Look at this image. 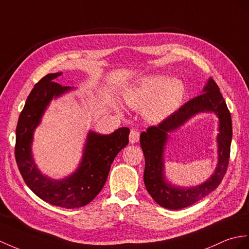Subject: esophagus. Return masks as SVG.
I'll use <instances>...</instances> for the list:
<instances>
[{"mask_svg":"<svg viewBox=\"0 0 249 249\" xmlns=\"http://www.w3.org/2000/svg\"><path fill=\"white\" fill-rule=\"evenodd\" d=\"M129 139H130V142L131 143H135L139 141V132L137 130H132L130 132V135H129Z\"/></svg>","mask_w":249,"mask_h":249,"instance_id":"esophagus-1","label":"esophagus"}]
</instances>
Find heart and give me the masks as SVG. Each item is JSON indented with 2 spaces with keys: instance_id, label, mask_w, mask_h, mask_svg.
Masks as SVG:
<instances>
[{
  "instance_id": "b5f03b06",
  "label": "heart",
  "mask_w": 249,
  "mask_h": 249,
  "mask_svg": "<svg viewBox=\"0 0 249 249\" xmlns=\"http://www.w3.org/2000/svg\"><path fill=\"white\" fill-rule=\"evenodd\" d=\"M185 90V84L178 78L150 75L126 89L124 98L131 107H143L144 117L149 121H160L180 106Z\"/></svg>"
}]
</instances>
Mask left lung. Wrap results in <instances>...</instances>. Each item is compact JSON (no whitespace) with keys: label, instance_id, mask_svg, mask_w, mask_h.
Segmentation results:
<instances>
[{"label":"left lung","instance_id":"8db88e82","mask_svg":"<svg viewBox=\"0 0 249 249\" xmlns=\"http://www.w3.org/2000/svg\"><path fill=\"white\" fill-rule=\"evenodd\" d=\"M202 93L188 101L157 126H151L141 134V145L144 155L143 181L149 195L163 208L178 210L198 202L220 185L227 171L230 144L232 139L231 116L220 89L208 78ZM213 112L219 119L217 136L218 162L214 173L202 184L183 187L167 179L164 169V150L171 134L196 114Z\"/></svg>","mask_w":249,"mask_h":249}]
</instances>
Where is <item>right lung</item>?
<instances>
[{
    "label": "right lung",
    "instance_id": "obj_1",
    "mask_svg": "<svg viewBox=\"0 0 249 249\" xmlns=\"http://www.w3.org/2000/svg\"><path fill=\"white\" fill-rule=\"evenodd\" d=\"M61 75L62 71L46 75L27 97L17 124L15 154L24 181L36 196L51 205L72 209L92 202L101 191L115 157L129 143L130 129L123 126L107 135L89 130L74 172L59 179L42 173L33 154L35 131L51 102L76 89L54 82Z\"/></svg>",
    "mask_w": 249,
    "mask_h": 249
}]
</instances>
